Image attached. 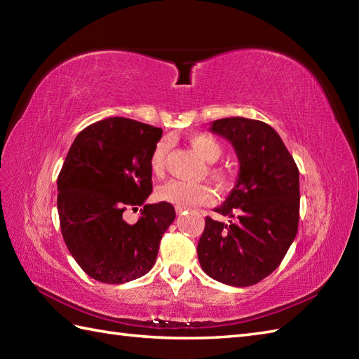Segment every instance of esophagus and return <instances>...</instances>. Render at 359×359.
I'll list each match as a JSON object with an SVG mask.
<instances>
[{
    "mask_svg": "<svg viewBox=\"0 0 359 359\" xmlns=\"http://www.w3.org/2000/svg\"><path fill=\"white\" fill-rule=\"evenodd\" d=\"M175 212H177V215H182V212H187V208H182V207H175Z\"/></svg>",
    "mask_w": 359,
    "mask_h": 359,
    "instance_id": "esophagus-1",
    "label": "esophagus"
}]
</instances>
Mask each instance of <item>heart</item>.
Instances as JSON below:
<instances>
[{"instance_id":"obj_1","label":"heart","mask_w":359,"mask_h":359,"mask_svg":"<svg viewBox=\"0 0 359 359\" xmlns=\"http://www.w3.org/2000/svg\"><path fill=\"white\" fill-rule=\"evenodd\" d=\"M189 143L191 147L199 152V156L205 160V162L215 163L219 160V157L224 154V144L220 143L216 137L210 134H193L189 137ZM168 151H170V142L160 140L154 149L151 152L149 157V168L151 172L156 177H163L166 170V157ZM210 177L216 182L220 188H225L230 185L231 175L228 170L222 166H211ZM157 197L162 202H168L175 207L182 208H191L197 207V205H208L215 199L212 189L208 185L203 184H188V182L182 180H172L168 182L163 187L157 189Z\"/></svg>"}]
</instances>
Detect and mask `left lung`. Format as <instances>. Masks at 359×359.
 <instances>
[{"label":"left lung","mask_w":359,"mask_h":359,"mask_svg":"<svg viewBox=\"0 0 359 359\" xmlns=\"http://www.w3.org/2000/svg\"><path fill=\"white\" fill-rule=\"evenodd\" d=\"M211 131L230 140L239 158L236 187L215 208L238 216V222L205 219L197 256L210 278L233 287L255 285L278 269L296 238L299 170L278 133L261 120L220 118Z\"/></svg>","instance_id":"1"}]
</instances>
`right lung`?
Returning <instances> with one entry per match:
<instances>
[{"label":"right lung","instance_id":"1","mask_svg":"<svg viewBox=\"0 0 359 359\" xmlns=\"http://www.w3.org/2000/svg\"><path fill=\"white\" fill-rule=\"evenodd\" d=\"M160 137V128L111 117L83 129L67 152L57 180L60 228L72 257L95 280L123 284L156 264L174 207L144 205L134 226L123 212L152 191L149 157Z\"/></svg>","mask_w":359,"mask_h":359}]
</instances>
